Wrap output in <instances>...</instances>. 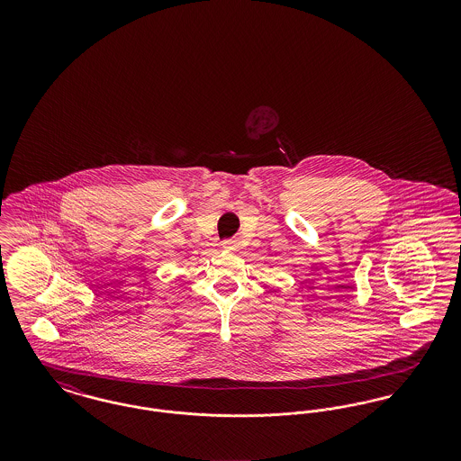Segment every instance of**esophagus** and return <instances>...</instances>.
Wrapping results in <instances>:
<instances>
[{
    "instance_id": "obj_1",
    "label": "esophagus",
    "mask_w": 461,
    "mask_h": 461,
    "mask_svg": "<svg viewBox=\"0 0 461 461\" xmlns=\"http://www.w3.org/2000/svg\"><path fill=\"white\" fill-rule=\"evenodd\" d=\"M222 247H224V249H228V250H231V252H237V250H239V241H237V240L224 241V243H222Z\"/></svg>"
}]
</instances>
